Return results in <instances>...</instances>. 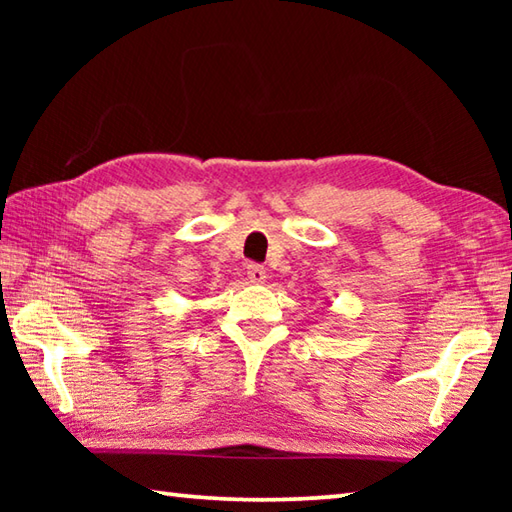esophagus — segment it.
Here are the masks:
<instances>
[{
    "instance_id": "1",
    "label": "esophagus",
    "mask_w": 512,
    "mask_h": 512,
    "mask_svg": "<svg viewBox=\"0 0 512 512\" xmlns=\"http://www.w3.org/2000/svg\"><path fill=\"white\" fill-rule=\"evenodd\" d=\"M248 280L253 284H264L266 282V271L264 266L259 264H248Z\"/></svg>"
}]
</instances>
